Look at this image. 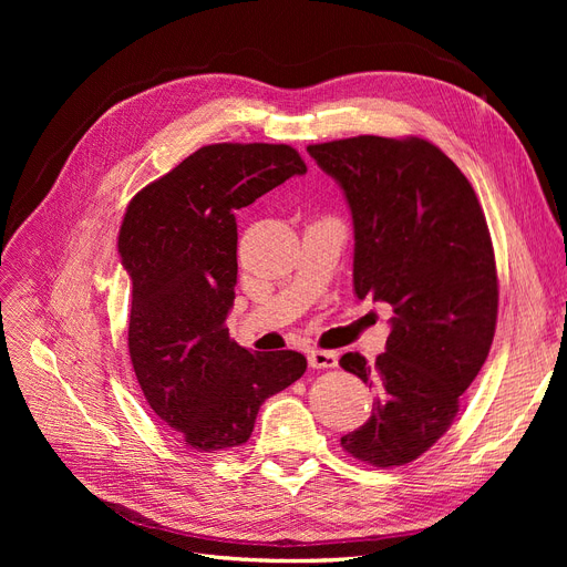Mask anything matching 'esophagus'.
I'll use <instances>...</instances> for the list:
<instances>
[{"mask_svg":"<svg viewBox=\"0 0 567 567\" xmlns=\"http://www.w3.org/2000/svg\"><path fill=\"white\" fill-rule=\"evenodd\" d=\"M307 362H310L312 369H333L338 364V354L329 350H310Z\"/></svg>","mask_w":567,"mask_h":567,"instance_id":"34e87169","label":"esophagus"}]
</instances>
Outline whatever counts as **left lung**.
Instances as JSON below:
<instances>
[{"instance_id":"8db88e82","label":"left lung","mask_w":567,"mask_h":567,"mask_svg":"<svg viewBox=\"0 0 567 567\" xmlns=\"http://www.w3.org/2000/svg\"><path fill=\"white\" fill-rule=\"evenodd\" d=\"M307 151L348 198L357 298L394 312L375 364L340 357L379 392L371 419L340 444L371 466H404L450 431L489 354L499 284L485 213L461 169L419 136L364 134Z\"/></svg>"}]
</instances>
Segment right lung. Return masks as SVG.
Masks as SVG:
<instances>
[{
    "mask_svg": "<svg viewBox=\"0 0 567 567\" xmlns=\"http://www.w3.org/2000/svg\"><path fill=\"white\" fill-rule=\"evenodd\" d=\"M305 173L286 144H213L127 205L117 252L132 279L130 359L153 414L186 447L248 442L262 402L307 369L293 350L252 354L225 326L238 274L234 210Z\"/></svg>",
    "mask_w": 567,
    "mask_h": 567,
    "instance_id": "obj_1",
    "label": "right lung"
}]
</instances>
